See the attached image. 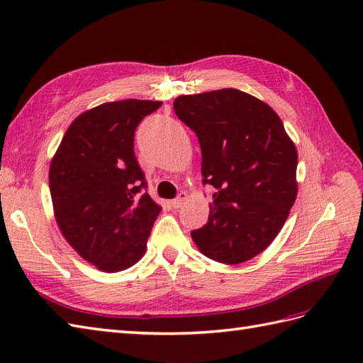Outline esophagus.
<instances>
[{
  "label": "esophagus",
  "mask_w": 363,
  "mask_h": 363,
  "mask_svg": "<svg viewBox=\"0 0 363 363\" xmlns=\"http://www.w3.org/2000/svg\"><path fill=\"white\" fill-rule=\"evenodd\" d=\"M187 198H189V195L186 194V191H181V194L177 195V198H174L172 201V206L174 207V209H179V207H182V204L187 201Z\"/></svg>",
  "instance_id": "34e87169"
}]
</instances>
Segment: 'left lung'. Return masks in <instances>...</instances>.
Returning a JSON list of instances; mask_svg holds the SVG:
<instances>
[{
  "label": "left lung",
  "mask_w": 363,
  "mask_h": 363,
  "mask_svg": "<svg viewBox=\"0 0 363 363\" xmlns=\"http://www.w3.org/2000/svg\"><path fill=\"white\" fill-rule=\"evenodd\" d=\"M173 107L195 130L203 184L215 189L209 221L191 238L221 264L256 257L279 234L298 195V151L282 120L237 89L181 95Z\"/></svg>",
  "instance_id": "1"
}]
</instances>
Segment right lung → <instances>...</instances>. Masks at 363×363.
<instances>
[{
	"label": "right lung",
	"mask_w": 363,
	"mask_h": 363,
	"mask_svg": "<svg viewBox=\"0 0 363 363\" xmlns=\"http://www.w3.org/2000/svg\"><path fill=\"white\" fill-rule=\"evenodd\" d=\"M162 101L123 99L82 112L50 165L54 217L79 256L106 273L137 264L162 207L134 154L138 123Z\"/></svg>",
	"instance_id": "1"
}]
</instances>
